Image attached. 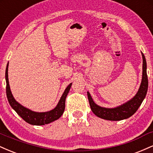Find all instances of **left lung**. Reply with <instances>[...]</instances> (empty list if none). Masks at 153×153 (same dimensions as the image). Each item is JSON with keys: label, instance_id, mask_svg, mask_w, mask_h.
<instances>
[{"label": "left lung", "instance_id": "8db88e82", "mask_svg": "<svg viewBox=\"0 0 153 153\" xmlns=\"http://www.w3.org/2000/svg\"><path fill=\"white\" fill-rule=\"evenodd\" d=\"M143 78L140 88L136 95L132 99L125 103L115 108H104L96 104L91 97L90 93L88 91V98L92 111L99 118L110 121H120L126 119L132 116L143 103L144 99L146 96L148 88V79L147 75V62L143 52Z\"/></svg>", "mask_w": 153, "mask_h": 153}]
</instances>
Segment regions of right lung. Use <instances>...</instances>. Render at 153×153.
Instances as JSON below:
<instances>
[{
    "mask_svg": "<svg viewBox=\"0 0 153 153\" xmlns=\"http://www.w3.org/2000/svg\"><path fill=\"white\" fill-rule=\"evenodd\" d=\"M8 63L7 64L6 69V96L9 102L10 106L15 110L18 114L24 119L25 122L32 125H45V124H50L54 121L58 119L64 112L65 107V99L72 85V82L68 85L66 88L64 93L61 96L58 103L54 108L52 110L46 112H36L33 111L26 107L23 106L19 102L16 101L13 98V95L10 91L9 82H8Z\"/></svg>",
    "mask_w": 153,
    "mask_h": 153,
    "instance_id": "add662e5",
    "label": "right lung"
}]
</instances>
